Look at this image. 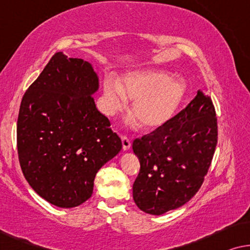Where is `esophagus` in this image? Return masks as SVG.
<instances>
[{
    "instance_id": "34e87169",
    "label": "esophagus",
    "mask_w": 250,
    "mask_h": 250,
    "mask_svg": "<svg viewBox=\"0 0 250 250\" xmlns=\"http://www.w3.org/2000/svg\"><path fill=\"white\" fill-rule=\"evenodd\" d=\"M121 142H122V148L124 150H128L130 147H131V142L126 136H122L121 137Z\"/></svg>"
}]
</instances>
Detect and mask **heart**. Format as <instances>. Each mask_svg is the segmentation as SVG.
Listing matches in <instances>:
<instances>
[{
    "label": "heart",
    "instance_id": "obj_1",
    "mask_svg": "<svg viewBox=\"0 0 250 250\" xmlns=\"http://www.w3.org/2000/svg\"><path fill=\"white\" fill-rule=\"evenodd\" d=\"M182 78L161 69H142L125 73L121 83L108 78L104 82L105 107L110 114L122 111L126 98L135 101L131 117L140 128L155 130L174 117L187 95Z\"/></svg>",
    "mask_w": 250,
    "mask_h": 250
}]
</instances>
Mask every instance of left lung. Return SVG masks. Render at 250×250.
I'll return each instance as SVG.
<instances>
[{"label":"left lung","instance_id":"8db88e82","mask_svg":"<svg viewBox=\"0 0 250 250\" xmlns=\"http://www.w3.org/2000/svg\"><path fill=\"white\" fill-rule=\"evenodd\" d=\"M216 144L215 108L198 90L167 125L133 142L140 163L132 186L136 205L152 215L185 205L203 185Z\"/></svg>","mask_w":250,"mask_h":250}]
</instances>
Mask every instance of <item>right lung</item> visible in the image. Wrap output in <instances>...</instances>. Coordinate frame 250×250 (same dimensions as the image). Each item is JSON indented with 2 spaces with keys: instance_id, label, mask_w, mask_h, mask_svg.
I'll list each match as a JSON object with an SVG mask.
<instances>
[{
  "instance_id": "right-lung-1",
  "label": "right lung",
  "mask_w": 250,
  "mask_h": 250,
  "mask_svg": "<svg viewBox=\"0 0 250 250\" xmlns=\"http://www.w3.org/2000/svg\"><path fill=\"white\" fill-rule=\"evenodd\" d=\"M98 88L89 62L58 52L21 101L17 124L21 170L52 205L71 208L85 203L98 170L122 148L95 105Z\"/></svg>"
}]
</instances>
